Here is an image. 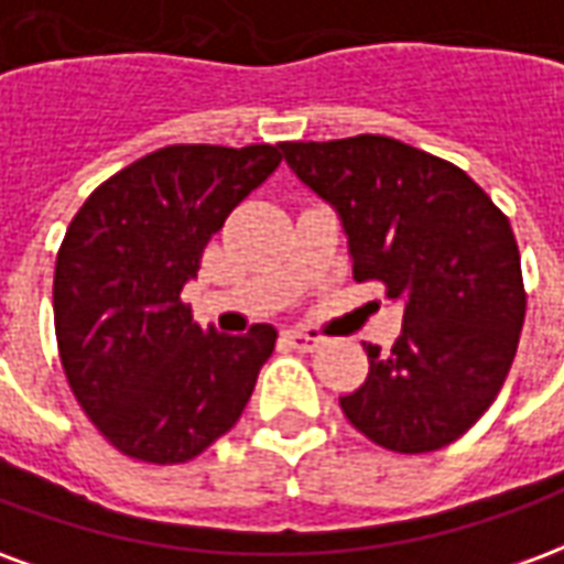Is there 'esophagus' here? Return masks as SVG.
Returning a JSON list of instances; mask_svg holds the SVG:
<instances>
[{
  "mask_svg": "<svg viewBox=\"0 0 564 564\" xmlns=\"http://www.w3.org/2000/svg\"><path fill=\"white\" fill-rule=\"evenodd\" d=\"M283 341L290 344V347H295V350H305V354H311V350H317L319 344H323V338L307 329H286L283 332Z\"/></svg>",
  "mask_w": 564,
  "mask_h": 564,
  "instance_id": "34e87169",
  "label": "esophagus"
}]
</instances>
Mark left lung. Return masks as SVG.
I'll list each match as a JSON object with an SVG mask.
<instances>
[{"instance_id":"obj_1","label":"left lung","mask_w":564,"mask_h":564,"mask_svg":"<svg viewBox=\"0 0 564 564\" xmlns=\"http://www.w3.org/2000/svg\"><path fill=\"white\" fill-rule=\"evenodd\" d=\"M295 177L341 217L354 278L402 302L390 354L341 411L380 447L432 453L496 402L517 356L525 290L510 220L459 165L387 135L283 141Z\"/></svg>"}]
</instances>
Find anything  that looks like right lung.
Returning <instances> with one entry per match:
<instances>
[{"label": "right lung", "mask_w": 564, "mask_h": 564, "mask_svg": "<svg viewBox=\"0 0 564 564\" xmlns=\"http://www.w3.org/2000/svg\"><path fill=\"white\" fill-rule=\"evenodd\" d=\"M281 160V144L153 150L68 223L54 271L59 359L84 414L132 459L189 462L250 402L274 326L202 329L181 290L210 235Z\"/></svg>", "instance_id": "1"}]
</instances>
